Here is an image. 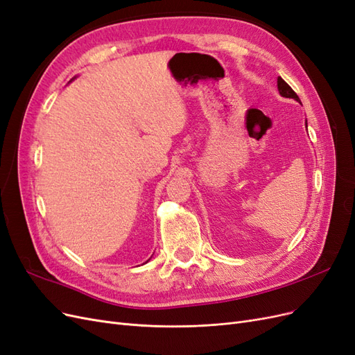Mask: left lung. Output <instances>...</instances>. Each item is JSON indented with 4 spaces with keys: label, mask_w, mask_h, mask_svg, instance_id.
<instances>
[{
    "label": "left lung",
    "mask_w": 355,
    "mask_h": 355,
    "mask_svg": "<svg viewBox=\"0 0 355 355\" xmlns=\"http://www.w3.org/2000/svg\"><path fill=\"white\" fill-rule=\"evenodd\" d=\"M277 87H278V92H280L283 98H290V99L299 101V96L293 92V89L290 87V85L282 77L277 78Z\"/></svg>",
    "instance_id": "left-lung-1"
}]
</instances>
